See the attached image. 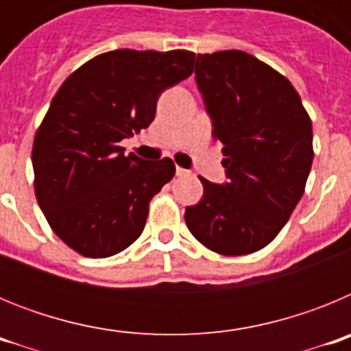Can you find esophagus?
<instances>
[{
	"instance_id": "esophagus-1",
	"label": "esophagus",
	"mask_w": 351,
	"mask_h": 351,
	"mask_svg": "<svg viewBox=\"0 0 351 351\" xmlns=\"http://www.w3.org/2000/svg\"><path fill=\"white\" fill-rule=\"evenodd\" d=\"M188 170L186 169H181V167H178V169H176V176H178V178H182V176H188Z\"/></svg>"
}]
</instances>
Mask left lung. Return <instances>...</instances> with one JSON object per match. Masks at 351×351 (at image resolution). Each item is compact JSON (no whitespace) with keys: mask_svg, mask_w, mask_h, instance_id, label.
<instances>
[{"mask_svg":"<svg viewBox=\"0 0 351 351\" xmlns=\"http://www.w3.org/2000/svg\"><path fill=\"white\" fill-rule=\"evenodd\" d=\"M195 82L223 144L221 184L200 178V202L186 207L198 243L219 255L267 246L287 225L313 163V126L290 80L243 51L198 54Z\"/></svg>","mask_w":351,"mask_h":351,"instance_id":"1","label":"left lung"}]
</instances>
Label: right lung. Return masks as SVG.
<instances>
[{
    "label": "right lung",
    "mask_w": 351,
    "mask_h": 351,
    "mask_svg": "<svg viewBox=\"0 0 351 351\" xmlns=\"http://www.w3.org/2000/svg\"><path fill=\"white\" fill-rule=\"evenodd\" d=\"M193 61L188 51L105 52L52 98L33 142L35 193L54 234L80 255L107 258L141 237L176 165L125 156L119 142L153 123L160 95L188 79Z\"/></svg>",
    "instance_id": "add662e5"
}]
</instances>
